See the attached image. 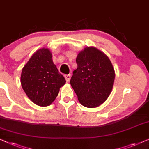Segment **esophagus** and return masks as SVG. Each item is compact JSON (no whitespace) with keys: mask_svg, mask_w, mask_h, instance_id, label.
<instances>
[{"mask_svg":"<svg viewBox=\"0 0 149 149\" xmlns=\"http://www.w3.org/2000/svg\"><path fill=\"white\" fill-rule=\"evenodd\" d=\"M65 78L67 82H69L71 80V75H65Z\"/></svg>","mask_w":149,"mask_h":149,"instance_id":"obj_1","label":"esophagus"}]
</instances>
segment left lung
Returning a JSON list of instances; mask_svg holds the SVG:
<instances>
[{
	"mask_svg": "<svg viewBox=\"0 0 149 149\" xmlns=\"http://www.w3.org/2000/svg\"><path fill=\"white\" fill-rule=\"evenodd\" d=\"M70 83L78 101L86 108L102 105L112 92L115 71L108 56L95 47H86L76 57Z\"/></svg>",
	"mask_w": 149,
	"mask_h": 149,
	"instance_id": "1",
	"label": "left lung"
}]
</instances>
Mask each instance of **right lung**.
<instances>
[{
  "instance_id": "obj_1",
  "label": "right lung",
  "mask_w": 149,
  "mask_h": 149,
  "mask_svg": "<svg viewBox=\"0 0 149 149\" xmlns=\"http://www.w3.org/2000/svg\"><path fill=\"white\" fill-rule=\"evenodd\" d=\"M21 85L28 97L41 107L52 104L65 79L58 72L48 48H41L32 55L22 70Z\"/></svg>"
}]
</instances>
